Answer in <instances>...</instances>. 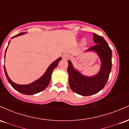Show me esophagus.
I'll return each instance as SVG.
<instances>
[{"instance_id":"34e87169","label":"esophagus","mask_w":129,"mask_h":129,"mask_svg":"<svg viewBox=\"0 0 129 129\" xmlns=\"http://www.w3.org/2000/svg\"><path fill=\"white\" fill-rule=\"evenodd\" d=\"M62 58L64 60H68L69 58V55L68 54H63L62 55Z\"/></svg>"}]
</instances>
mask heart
<instances>
[{
	"mask_svg": "<svg viewBox=\"0 0 129 129\" xmlns=\"http://www.w3.org/2000/svg\"><path fill=\"white\" fill-rule=\"evenodd\" d=\"M87 39H85V38H84V39H82V41H81V45L82 46V47H85V46L87 45Z\"/></svg>",
	"mask_w": 129,
	"mask_h": 129,
	"instance_id": "heart-1",
	"label": "heart"
}]
</instances>
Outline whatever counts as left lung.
I'll return each instance as SVG.
<instances>
[{
	"label": "left lung",
	"instance_id": "1",
	"mask_svg": "<svg viewBox=\"0 0 129 129\" xmlns=\"http://www.w3.org/2000/svg\"><path fill=\"white\" fill-rule=\"evenodd\" d=\"M93 41L96 45L86 51L96 53L101 60V68L96 75L87 76L75 69L72 62L68 60L69 85L72 91L82 96L92 95L103 89L107 83L112 69V50L103 37L93 33Z\"/></svg>",
	"mask_w": 129,
	"mask_h": 129
}]
</instances>
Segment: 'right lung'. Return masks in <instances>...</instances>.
<instances>
[{
  "instance_id": "right-lung-1",
  "label": "right lung",
  "mask_w": 129,
  "mask_h": 129,
  "mask_svg": "<svg viewBox=\"0 0 129 129\" xmlns=\"http://www.w3.org/2000/svg\"><path fill=\"white\" fill-rule=\"evenodd\" d=\"M24 34H25V33H20L18 34V35H16L15 36L11 38V39H13V38H16V37L17 36H21V35H24ZM10 41H9L8 45L9 44H10ZM7 48H8V47H7ZM7 48H6V50H5V54H6V51H7ZM61 59H62V57H59L57 59H56L55 61H54L53 63H51V64L50 65V66L48 67V69H47L46 72L44 73V75H43L41 78L29 84L20 85V84H16L14 83V82H13V81L10 79V78H9L8 74H7V70H6V68L5 66H4V69H5V73L6 77H7L9 83L11 84V86H12L16 90H17V91H19V92L21 93L22 94H27V95H31V94H36V93L41 92V91H42L44 90H45V88L48 87V84H49L50 82V80H51V74H52L53 71L54 70V69L57 66V64H58L59 62V61Z\"/></svg>"
}]
</instances>
